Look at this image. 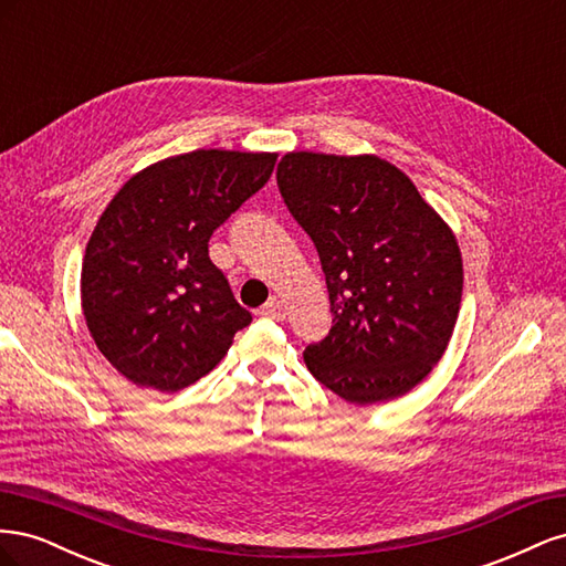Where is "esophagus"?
Here are the masks:
<instances>
[{
    "mask_svg": "<svg viewBox=\"0 0 566 566\" xmlns=\"http://www.w3.org/2000/svg\"><path fill=\"white\" fill-rule=\"evenodd\" d=\"M260 314H262V316H269V318H276V321H283V318H285L283 304H281L276 297H271V300L262 306Z\"/></svg>",
    "mask_w": 566,
    "mask_h": 566,
    "instance_id": "obj_1",
    "label": "esophagus"
}]
</instances>
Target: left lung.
Here are the masks:
<instances>
[{"instance_id": "obj_1", "label": "left lung", "mask_w": 566, "mask_h": 566, "mask_svg": "<svg viewBox=\"0 0 566 566\" xmlns=\"http://www.w3.org/2000/svg\"><path fill=\"white\" fill-rule=\"evenodd\" d=\"M290 214L310 233L333 328L304 349L314 378L349 403L403 397L453 335L462 256L453 231L399 167L378 156L285 153Z\"/></svg>"}]
</instances>
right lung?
Returning a JSON list of instances; mask_svg holds the SVG:
<instances>
[{"label": "right lung", "mask_w": 566, "mask_h": 566, "mask_svg": "<svg viewBox=\"0 0 566 566\" xmlns=\"http://www.w3.org/2000/svg\"><path fill=\"white\" fill-rule=\"evenodd\" d=\"M276 153L198 148L136 172L82 260V312L111 366L179 391L208 375L252 321L210 260V235L269 181Z\"/></svg>", "instance_id": "1"}]
</instances>
